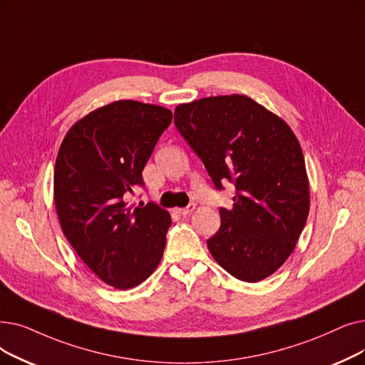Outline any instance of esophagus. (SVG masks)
<instances>
[{
  "label": "esophagus",
  "mask_w": 365,
  "mask_h": 365,
  "mask_svg": "<svg viewBox=\"0 0 365 365\" xmlns=\"http://www.w3.org/2000/svg\"><path fill=\"white\" fill-rule=\"evenodd\" d=\"M194 209H195V204H189L187 207H183V209H178V213H180L182 216H187V215H191V213L194 212Z\"/></svg>",
  "instance_id": "obj_1"
}]
</instances>
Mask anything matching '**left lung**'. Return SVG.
<instances>
[{
  "instance_id": "1",
  "label": "left lung",
  "mask_w": 365,
  "mask_h": 365,
  "mask_svg": "<svg viewBox=\"0 0 365 365\" xmlns=\"http://www.w3.org/2000/svg\"><path fill=\"white\" fill-rule=\"evenodd\" d=\"M174 123L216 189L235 185L232 207L207 240L215 261L243 282L272 276L295 249L310 209L303 150L289 125L246 95L179 104Z\"/></svg>"
}]
</instances>
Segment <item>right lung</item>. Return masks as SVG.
Returning a JSON list of instances; mask_svg holds the SVG:
<instances>
[{
  "label": "right lung",
  "mask_w": 365,
  "mask_h": 365,
  "mask_svg": "<svg viewBox=\"0 0 365 365\" xmlns=\"http://www.w3.org/2000/svg\"><path fill=\"white\" fill-rule=\"evenodd\" d=\"M171 119L161 106L110 103L77 120L56 156L61 228L81 259L116 289L145 282L163 258L170 213L155 202L131 209L123 195L143 186L141 171Z\"/></svg>",
  "instance_id": "1"
}]
</instances>
